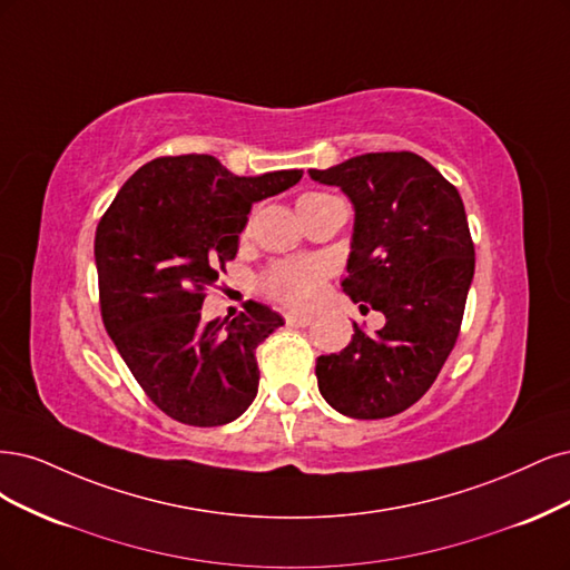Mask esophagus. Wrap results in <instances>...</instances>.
Instances as JSON below:
<instances>
[{"instance_id": "34e87169", "label": "esophagus", "mask_w": 570, "mask_h": 570, "mask_svg": "<svg viewBox=\"0 0 570 570\" xmlns=\"http://www.w3.org/2000/svg\"><path fill=\"white\" fill-rule=\"evenodd\" d=\"M312 322L309 315H286L288 326H307Z\"/></svg>"}]
</instances>
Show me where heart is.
Wrapping results in <instances>:
<instances>
[{"label":"heart","mask_w":570,"mask_h":570,"mask_svg":"<svg viewBox=\"0 0 570 570\" xmlns=\"http://www.w3.org/2000/svg\"><path fill=\"white\" fill-rule=\"evenodd\" d=\"M332 196L309 191L298 198V208L307 204H317V200H326ZM324 284V267L315 261H284L274 263L265 269L261 277V286L272 296L291 307H303L317 298V293Z\"/></svg>","instance_id":"heart-1"}]
</instances>
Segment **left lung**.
Returning a JSON list of instances; mask_svg holds the SVG:
<instances>
[{"mask_svg": "<svg viewBox=\"0 0 570 570\" xmlns=\"http://www.w3.org/2000/svg\"><path fill=\"white\" fill-rule=\"evenodd\" d=\"M309 177L353 200L341 286L385 317L376 334L353 324L341 353L317 357L320 393L353 419L400 414L431 389L462 326L475 267L462 196L412 151L364 154Z\"/></svg>", "mask_w": 570, "mask_h": 570, "instance_id": "left-lung-1", "label": "left lung"}]
</instances>
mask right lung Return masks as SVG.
Here are the masks:
<instances>
[{
  "mask_svg": "<svg viewBox=\"0 0 570 570\" xmlns=\"http://www.w3.org/2000/svg\"><path fill=\"white\" fill-rule=\"evenodd\" d=\"M303 170L238 177L215 156H165L125 181L95 236L108 336L154 405L189 426H223L258 395V345L284 324L248 301L200 320L206 288L234 261L253 204L298 185Z\"/></svg>",
  "mask_w": 570,
  "mask_h": 570,
  "instance_id": "add662e5",
  "label": "right lung"
}]
</instances>
